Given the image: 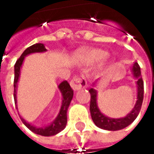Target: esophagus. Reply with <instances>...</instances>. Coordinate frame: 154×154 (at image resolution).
<instances>
[{"label":"esophagus","mask_w":154,"mask_h":154,"mask_svg":"<svg viewBox=\"0 0 154 154\" xmlns=\"http://www.w3.org/2000/svg\"><path fill=\"white\" fill-rule=\"evenodd\" d=\"M71 87L73 89V91H77L82 89V88H86L87 87V81L86 79L82 77H74L72 80L70 82Z\"/></svg>","instance_id":"obj_1"}]
</instances>
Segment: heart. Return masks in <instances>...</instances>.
Segmentation results:
<instances>
[{"label":"heart","instance_id":"obj_1","mask_svg":"<svg viewBox=\"0 0 154 154\" xmlns=\"http://www.w3.org/2000/svg\"><path fill=\"white\" fill-rule=\"evenodd\" d=\"M109 57V54L106 51H101L98 48H86L82 50L77 55L78 61H80L83 63H90L92 62L97 61L98 65H103L105 62L107 60Z\"/></svg>","mask_w":154,"mask_h":154}]
</instances>
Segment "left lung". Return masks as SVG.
<instances>
[{
  "label": "left lung",
  "instance_id": "1",
  "mask_svg": "<svg viewBox=\"0 0 154 154\" xmlns=\"http://www.w3.org/2000/svg\"><path fill=\"white\" fill-rule=\"evenodd\" d=\"M131 72H132L133 77L136 80L137 100L132 110L125 117L117 118V119L110 118L104 115L100 111L97 105V91L96 90L97 82L100 80V78L97 79L92 84V87L89 90V92L91 94L90 111L92 120L97 127L102 129H106V130L116 131V130L125 129L137 118L142 106L143 100V82L141 77V71H140V67L138 63L134 62L131 65Z\"/></svg>",
  "mask_w": 154,
  "mask_h": 154
}]
</instances>
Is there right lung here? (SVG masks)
I'll list each match as a JSON object with an SVG mask.
<instances>
[{
  "instance_id": "obj_1",
  "label": "right lung",
  "mask_w": 154,
  "mask_h": 154,
  "mask_svg": "<svg viewBox=\"0 0 154 154\" xmlns=\"http://www.w3.org/2000/svg\"><path fill=\"white\" fill-rule=\"evenodd\" d=\"M46 51L47 49L45 48L44 44H33L30 47L27 48L23 52L20 58L16 61L15 64V79H14V99H15V103L16 104V109H18L17 108V97H16L17 87H18V82L20 80V70H21L25 57L32 54L44 53ZM57 88L62 94V103H61L60 110L57 114V117L49 125L43 126V127H37V126L31 125L30 123L27 122L23 117L20 116L23 124L36 134H39L42 136L55 135L58 133H60L62 130H63L66 127L67 122V111L71 103V100H72V97H73V91L72 90L70 85L68 84L67 81L62 82L57 86Z\"/></svg>"
}]
</instances>
